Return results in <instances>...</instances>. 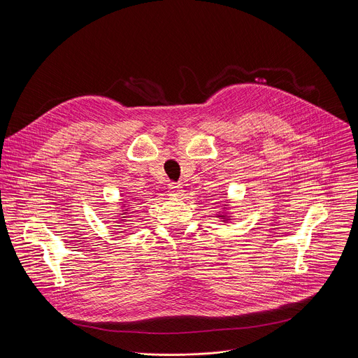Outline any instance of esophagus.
Listing matches in <instances>:
<instances>
[{
	"mask_svg": "<svg viewBox=\"0 0 358 358\" xmlns=\"http://www.w3.org/2000/svg\"><path fill=\"white\" fill-rule=\"evenodd\" d=\"M169 192H170V195H173V196H180V195H182V187L180 185V184H176V182H171V184H169Z\"/></svg>",
	"mask_w": 358,
	"mask_h": 358,
	"instance_id": "esophagus-1",
	"label": "esophagus"
}]
</instances>
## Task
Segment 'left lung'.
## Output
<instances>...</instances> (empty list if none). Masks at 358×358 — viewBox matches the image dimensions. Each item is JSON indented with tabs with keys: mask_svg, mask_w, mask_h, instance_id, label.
<instances>
[{
	"mask_svg": "<svg viewBox=\"0 0 358 358\" xmlns=\"http://www.w3.org/2000/svg\"><path fill=\"white\" fill-rule=\"evenodd\" d=\"M221 220H224V221H228L229 220V217L227 215V214H222V215H218Z\"/></svg>",
	"mask_w": 358,
	"mask_h": 358,
	"instance_id": "left-lung-1",
	"label": "left lung"
}]
</instances>
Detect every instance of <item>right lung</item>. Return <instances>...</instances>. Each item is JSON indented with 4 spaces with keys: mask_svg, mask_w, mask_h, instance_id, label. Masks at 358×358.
Instances as JSON below:
<instances>
[{
    "mask_svg": "<svg viewBox=\"0 0 358 358\" xmlns=\"http://www.w3.org/2000/svg\"><path fill=\"white\" fill-rule=\"evenodd\" d=\"M123 218H124V217H123Z\"/></svg>",
    "mask_w": 358,
    "mask_h": 358,
    "instance_id": "obj_1",
    "label": "right lung"
}]
</instances>
